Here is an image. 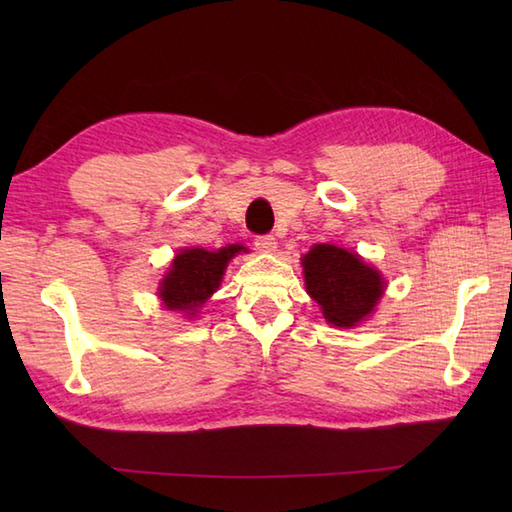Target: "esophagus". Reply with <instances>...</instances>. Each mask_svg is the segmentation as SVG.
Masks as SVG:
<instances>
[{
  "label": "esophagus",
  "mask_w": 512,
  "mask_h": 512,
  "mask_svg": "<svg viewBox=\"0 0 512 512\" xmlns=\"http://www.w3.org/2000/svg\"><path fill=\"white\" fill-rule=\"evenodd\" d=\"M255 248L262 250V253H275V250H277L275 235H257L255 237Z\"/></svg>",
  "instance_id": "esophagus-1"
}]
</instances>
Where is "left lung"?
I'll return each instance as SVG.
<instances>
[{
	"label": "left lung",
	"instance_id": "left-lung-1",
	"mask_svg": "<svg viewBox=\"0 0 512 512\" xmlns=\"http://www.w3.org/2000/svg\"><path fill=\"white\" fill-rule=\"evenodd\" d=\"M308 295L336 328H352L374 310L385 290L378 270L345 248L317 244L301 259Z\"/></svg>",
	"mask_w": 512,
	"mask_h": 512
}]
</instances>
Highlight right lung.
<instances>
[{
    "label": "right lung",
    "instance_id": "right-lung-1",
    "mask_svg": "<svg viewBox=\"0 0 512 512\" xmlns=\"http://www.w3.org/2000/svg\"><path fill=\"white\" fill-rule=\"evenodd\" d=\"M246 250L239 244L209 253L204 248L180 250L173 259L169 273L162 279L160 299L169 310H182L195 314L202 303L217 290L226 270L228 259Z\"/></svg>",
    "mask_w": 512,
    "mask_h": 512
}]
</instances>
